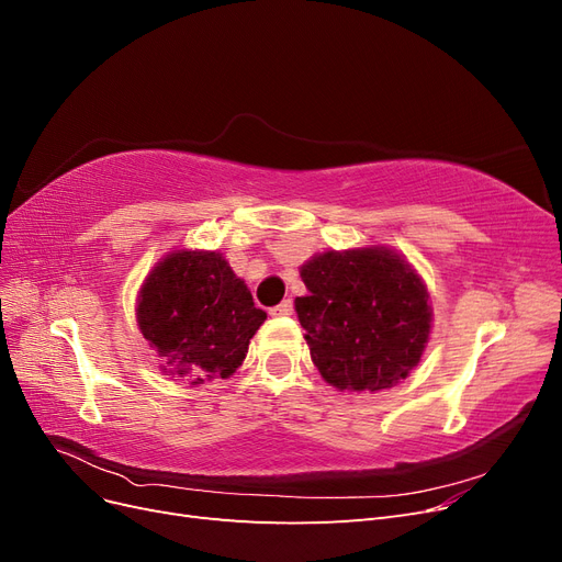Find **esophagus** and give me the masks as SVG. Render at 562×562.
<instances>
[{"label": "esophagus", "mask_w": 562, "mask_h": 562, "mask_svg": "<svg viewBox=\"0 0 562 562\" xmlns=\"http://www.w3.org/2000/svg\"><path fill=\"white\" fill-rule=\"evenodd\" d=\"M269 314H271V316H291V314H293V302L285 300V302L279 304V307L271 310Z\"/></svg>", "instance_id": "34e87169"}]
</instances>
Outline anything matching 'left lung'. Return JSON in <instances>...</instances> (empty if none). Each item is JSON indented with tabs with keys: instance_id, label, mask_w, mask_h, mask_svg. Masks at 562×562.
<instances>
[{
	"instance_id": "1",
	"label": "left lung",
	"mask_w": 562,
	"mask_h": 562,
	"mask_svg": "<svg viewBox=\"0 0 562 562\" xmlns=\"http://www.w3.org/2000/svg\"><path fill=\"white\" fill-rule=\"evenodd\" d=\"M295 300L321 378L337 391L378 394L411 375L427 349L434 310L405 255L386 246L316 252L300 267Z\"/></svg>"
}]
</instances>
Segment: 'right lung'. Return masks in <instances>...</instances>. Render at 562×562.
Segmentation results:
<instances>
[{
  "label": "right lung",
  "instance_id": "add662e5",
  "mask_svg": "<svg viewBox=\"0 0 562 562\" xmlns=\"http://www.w3.org/2000/svg\"><path fill=\"white\" fill-rule=\"evenodd\" d=\"M265 318L217 250L166 252L135 297V321L159 370L192 386L232 378Z\"/></svg>",
  "mask_w": 562,
  "mask_h": 562
}]
</instances>
